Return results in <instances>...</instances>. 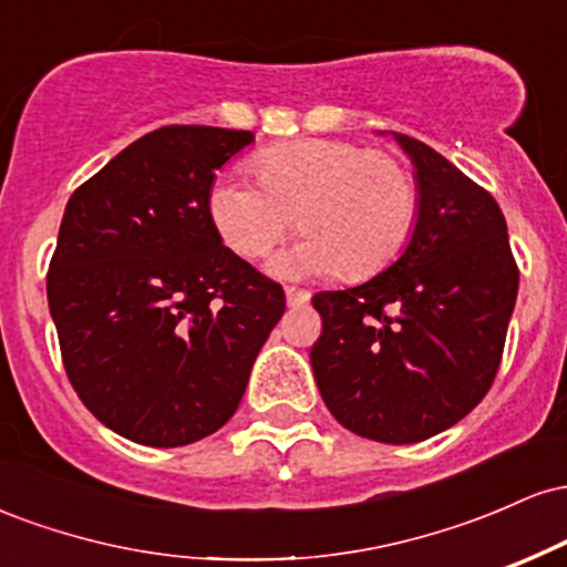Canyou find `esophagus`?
Returning <instances> with one entry per match:
<instances>
[{
  "label": "esophagus",
  "mask_w": 567,
  "mask_h": 567,
  "mask_svg": "<svg viewBox=\"0 0 567 567\" xmlns=\"http://www.w3.org/2000/svg\"><path fill=\"white\" fill-rule=\"evenodd\" d=\"M285 298H288V306H292V309H296V306H303V303H309V298H311V292L309 290H301V288H285Z\"/></svg>",
  "instance_id": "34e87169"
}]
</instances>
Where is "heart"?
Instances as JSON below:
<instances>
[{
  "label": "heart",
  "mask_w": 567,
  "mask_h": 567,
  "mask_svg": "<svg viewBox=\"0 0 567 567\" xmlns=\"http://www.w3.org/2000/svg\"><path fill=\"white\" fill-rule=\"evenodd\" d=\"M250 181L224 175L207 192V213L226 245L264 258L298 216L303 239L279 256L277 275L362 279L405 245L419 210L413 173L396 157L351 141L277 143L250 159Z\"/></svg>",
  "instance_id": "1"
}]
</instances>
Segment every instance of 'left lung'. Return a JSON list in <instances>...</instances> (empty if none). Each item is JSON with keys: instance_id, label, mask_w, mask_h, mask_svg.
I'll use <instances>...</instances> for the list:
<instances>
[{"instance_id": "left-lung-1", "label": "left lung", "mask_w": 567, "mask_h": 567, "mask_svg": "<svg viewBox=\"0 0 567 567\" xmlns=\"http://www.w3.org/2000/svg\"><path fill=\"white\" fill-rule=\"evenodd\" d=\"M419 210L402 256L368 282L311 298L317 386L338 424L410 445L458 424L504 354L519 271L498 202L426 143L394 133Z\"/></svg>"}]
</instances>
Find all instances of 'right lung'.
Listing matches in <instances>:
<instances>
[{
	"label": "right lung",
	"instance_id": "add662e5",
	"mask_svg": "<svg viewBox=\"0 0 567 567\" xmlns=\"http://www.w3.org/2000/svg\"><path fill=\"white\" fill-rule=\"evenodd\" d=\"M250 130L167 125L71 194L48 271L63 368L122 437L181 447L218 432L285 311V292L224 245L216 171Z\"/></svg>",
	"mask_w": 567,
	"mask_h": 567
}]
</instances>
